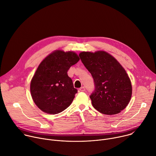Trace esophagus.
Listing matches in <instances>:
<instances>
[{
	"label": "esophagus",
	"mask_w": 156,
	"mask_h": 156,
	"mask_svg": "<svg viewBox=\"0 0 156 156\" xmlns=\"http://www.w3.org/2000/svg\"><path fill=\"white\" fill-rule=\"evenodd\" d=\"M80 91H82V92L84 91H85V87H84V86L81 87L80 88Z\"/></svg>",
	"instance_id": "1"
}]
</instances>
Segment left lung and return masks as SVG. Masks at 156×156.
<instances>
[{
    "instance_id": "left-lung-1",
    "label": "left lung",
    "mask_w": 156,
    "mask_h": 156,
    "mask_svg": "<svg viewBox=\"0 0 156 156\" xmlns=\"http://www.w3.org/2000/svg\"><path fill=\"white\" fill-rule=\"evenodd\" d=\"M79 56L94 80V90L90 96L93 107L105 115L120 112L132 94L130 80L122 66L104 51L82 52Z\"/></svg>"
}]
</instances>
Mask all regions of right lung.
Listing matches in <instances>:
<instances>
[{
	"label": "right lung",
	"instance_id": "right-lung-1",
	"mask_svg": "<svg viewBox=\"0 0 156 156\" xmlns=\"http://www.w3.org/2000/svg\"><path fill=\"white\" fill-rule=\"evenodd\" d=\"M79 60L73 52L56 51L40 63L31 81L30 91L34 103L43 112L57 114L72 104L78 90L67 72Z\"/></svg>",
	"mask_w": 156,
	"mask_h": 156
}]
</instances>
